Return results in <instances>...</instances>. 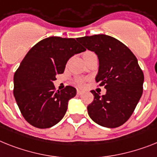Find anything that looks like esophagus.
I'll list each match as a JSON object with an SVG mask.
<instances>
[{"label": "esophagus", "mask_w": 157, "mask_h": 157, "mask_svg": "<svg viewBox=\"0 0 157 157\" xmlns=\"http://www.w3.org/2000/svg\"><path fill=\"white\" fill-rule=\"evenodd\" d=\"M76 93H77V95H82L83 93H84V91H82V90H77Z\"/></svg>", "instance_id": "esophagus-1"}]
</instances>
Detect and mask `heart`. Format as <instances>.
<instances>
[{"instance_id":"obj_1","label":"heart","mask_w":157,"mask_h":157,"mask_svg":"<svg viewBox=\"0 0 157 157\" xmlns=\"http://www.w3.org/2000/svg\"><path fill=\"white\" fill-rule=\"evenodd\" d=\"M93 54H95L94 52H86L85 54H84V57L85 56H90V55H93ZM85 80L84 78H81V77H79V78H76L75 80V84H76L77 86L79 87H82L84 86L85 85Z\"/></svg>"}]
</instances>
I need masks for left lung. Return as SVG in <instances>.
I'll use <instances>...</instances> for the list:
<instances>
[{
  "label": "left lung",
  "instance_id": "left-lung-1",
  "mask_svg": "<svg viewBox=\"0 0 157 157\" xmlns=\"http://www.w3.org/2000/svg\"><path fill=\"white\" fill-rule=\"evenodd\" d=\"M98 56V86L106 93L91 91L94 100L87 107L94 122L106 128L122 125L133 113L143 93L144 73L136 57L125 44L113 36L98 34L77 38Z\"/></svg>",
  "mask_w": 157,
  "mask_h": 157
}]
</instances>
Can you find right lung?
Returning <instances> with one entry per match:
<instances>
[{"label":"right lung","mask_w":157,"mask_h":157,"mask_svg":"<svg viewBox=\"0 0 157 157\" xmlns=\"http://www.w3.org/2000/svg\"><path fill=\"white\" fill-rule=\"evenodd\" d=\"M76 40L60 36L43 39L28 52L16 71L13 95L31 125L38 128L55 125L64 117L68 101L76 96L75 88L68 85L56 90L52 81L64 72L71 56L86 50Z\"/></svg>","instance_id":"1"}]
</instances>
